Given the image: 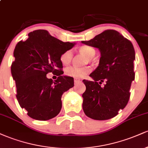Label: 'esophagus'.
Listing matches in <instances>:
<instances>
[{"label":"esophagus","mask_w":148,"mask_h":148,"mask_svg":"<svg viewBox=\"0 0 148 148\" xmlns=\"http://www.w3.org/2000/svg\"><path fill=\"white\" fill-rule=\"evenodd\" d=\"M81 82V81H80L79 79H74V84H75V85H76L78 84V83Z\"/></svg>","instance_id":"esophagus-1"}]
</instances>
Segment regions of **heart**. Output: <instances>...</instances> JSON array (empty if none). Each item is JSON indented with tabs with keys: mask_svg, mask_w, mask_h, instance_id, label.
<instances>
[{
	"mask_svg": "<svg viewBox=\"0 0 148 148\" xmlns=\"http://www.w3.org/2000/svg\"><path fill=\"white\" fill-rule=\"evenodd\" d=\"M79 52L84 54L86 56L90 58L94 57L96 54V51L93 47L88 45H83L79 48ZM73 57L72 51L71 50H67L62 53L60 56V61L64 65H67L70 63ZM90 69L88 67H69L66 69L65 73L67 76H72L74 78L84 77L90 72Z\"/></svg>",
	"mask_w": 148,
	"mask_h": 148,
	"instance_id": "b5f03b06",
	"label": "heart"
}]
</instances>
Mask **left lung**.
<instances>
[{
  "mask_svg": "<svg viewBox=\"0 0 148 148\" xmlns=\"http://www.w3.org/2000/svg\"><path fill=\"white\" fill-rule=\"evenodd\" d=\"M83 44L96 47L101 53L99 66L90 74L93 81L83 80V109L97 120L111 119L127 106L130 90L135 79V51L130 40L114 30H106ZM105 82L103 86L101 84Z\"/></svg>",
  "mask_w": 148,
  "mask_h": 148,
  "instance_id": "8db88e82",
  "label": "left lung"
}]
</instances>
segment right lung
<instances>
[{
	"label": "right lung",
	"mask_w": 148,
	"mask_h": 148,
	"mask_svg": "<svg viewBox=\"0 0 148 148\" xmlns=\"http://www.w3.org/2000/svg\"><path fill=\"white\" fill-rule=\"evenodd\" d=\"M74 45L60 41L45 30H37L15 47L11 72L16 97L31 118L45 121L60 113L62 94L74 86L72 77L62 76L60 58ZM49 72L59 76L55 82L46 77Z\"/></svg>",
	"instance_id": "right-lung-1"
}]
</instances>
